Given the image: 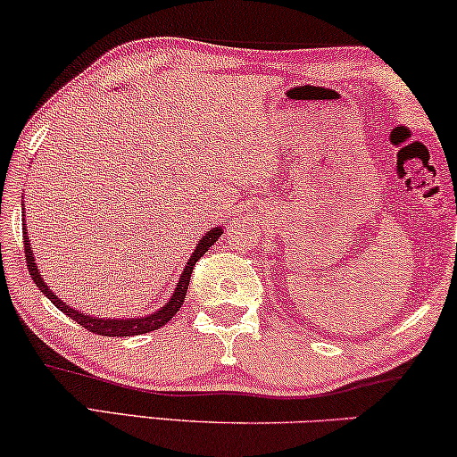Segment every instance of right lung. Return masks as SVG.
Returning <instances> with one entry per match:
<instances>
[{
  "instance_id": "add662e5",
  "label": "right lung",
  "mask_w": 457,
  "mask_h": 457,
  "mask_svg": "<svg viewBox=\"0 0 457 457\" xmlns=\"http://www.w3.org/2000/svg\"><path fill=\"white\" fill-rule=\"evenodd\" d=\"M22 216H24V202H22ZM22 235H24V253H27V264H29L30 277H33L35 285L39 287V291L49 299V302L55 305V308H58L60 312H64L68 318H72L74 322H79L80 327H85L87 330H91V333H96V335H104V337H133V335H145V333H149V330H155V328L164 327V324L170 320L174 314H177L179 308L185 302L187 289H189V280H191L193 266H195V262L202 258V255L208 252V249L218 241V237L222 235V227L210 228L204 237H199V241H197L195 249H193L189 262H187L185 268H183V272H180V278H179L177 287H174L170 299H168V302L162 305L160 310L152 312V314L135 316V318H99V316H89V314H83V312H79L77 308H72V305H68L66 302H62V299L55 295L52 289H49L47 283L41 277L39 266L35 264L33 245H30V241H29L24 220H22Z\"/></svg>"
}]
</instances>
